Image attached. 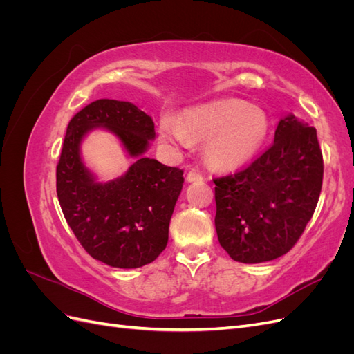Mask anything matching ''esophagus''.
Segmentation results:
<instances>
[{
	"label": "esophagus",
	"instance_id": "esophagus-1",
	"mask_svg": "<svg viewBox=\"0 0 354 354\" xmlns=\"http://www.w3.org/2000/svg\"><path fill=\"white\" fill-rule=\"evenodd\" d=\"M186 178H187V181H202L203 176H202V173H201L199 169L192 168V169H189Z\"/></svg>",
	"mask_w": 354,
	"mask_h": 354
}]
</instances>
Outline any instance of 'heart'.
<instances>
[{"label": "heart", "mask_w": 354, "mask_h": 354, "mask_svg": "<svg viewBox=\"0 0 354 354\" xmlns=\"http://www.w3.org/2000/svg\"><path fill=\"white\" fill-rule=\"evenodd\" d=\"M270 131L266 112L239 99L216 100L192 108L183 120L165 115L159 124L160 140L174 147H190L208 140L207 159L214 167L232 169L260 151Z\"/></svg>", "instance_id": "1"}]
</instances>
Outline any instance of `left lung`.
Wrapping results in <instances>:
<instances>
[{
    "mask_svg": "<svg viewBox=\"0 0 354 354\" xmlns=\"http://www.w3.org/2000/svg\"><path fill=\"white\" fill-rule=\"evenodd\" d=\"M322 180L316 128L294 115L283 118L266 152L236 173L212 178L220 245L246 264L286 254L313 217Z\"/></svg>",
    "mask_w": 354,
    "mask_h": 354,
    "instance_id": "1",
    "label": "left lung"
}]
</instances>
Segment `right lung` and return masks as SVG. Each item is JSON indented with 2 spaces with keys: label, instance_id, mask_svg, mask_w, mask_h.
<instances>
[{
  "label": "right lung",
  "instance_id": "obj_1",
  "mask_svg": "<svg viewBox=\"0 0 354 354\" xmlns=\"http://www.w3.org/2000/svg\"><path fill=\"white\" fill-rule=\"evenodd\" d=\"M95 126L115 132L136 158L122 178L108 184H95L79 155L82 137ZM153 137L152 118L128 102L95 100L68 124L56 168L59 203L82 248L108 266L136 269L167 246L185 178L183 169L143 156Z\"/></svg>",
  "mask_w": 354,
  "mask_h": 354
}]
</instances>
